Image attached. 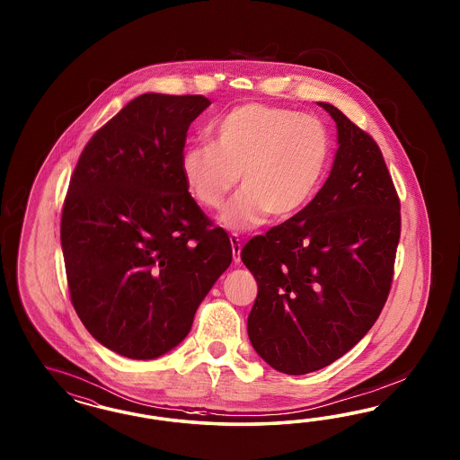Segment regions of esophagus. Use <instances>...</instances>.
<instances>
[{"mask_svg":"<svg viewBox=\"0 0 460 460\" xmlns=\"http://www.w3.org/2000/svg\"><path fill=\"white\" fill-rule=\"evenodd\" d=\"M231 248H233V260L237 265L241 261V239L236 234L231 236Z\"/></svg>","mask_w":460,"mask_h":460,"instance_id":"34e87169","label":"esophagus"}]
</instances>
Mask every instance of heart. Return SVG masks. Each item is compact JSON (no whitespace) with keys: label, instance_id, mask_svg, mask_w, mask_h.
<instances>
[{"label":"heart","instance_id":"1","mask_svg":"<svg viewBox=\"0 0 460 460\" xmlns=\"http://www.w3.org/2000/svg\"><path fill=\"white\" fill-rule=\"evenodd\" d=\"M214 145L183 150V181L206 209H219L236 189L243 190L226 206L221 223L248 231L273 219H290L308 206L329 167L332 141L315 114L246 102L233 108L212 128Z\"/></svg>","mask_w":460,"mask_h":460}]
</instances>
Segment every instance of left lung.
I'll list each match as a JSON object with an SVG mask.
<instances>
[{
    "label": "left lung",
    "mask_w": 460,
    "mask_h": 460,
    "mask_svg": "<svg viewBox=\"0 0 460 460\" xmlns=\"http://www.w3.org/2000/svg\"><path fill=\"white\" fill-rule=\"evenodd\" d=\"M319 106L337 128L329 179L296 216L241 251L258 281L251 344L293 376L337 361L375 325L402 229L400 199L376 141L332 104Z\"/></svg>",
    "instance_id": "obj_1"
}]
</instances>
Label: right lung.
Here are the masks:
<instances>
[{
  "label": "right lung",
  "mask_w": 460,
  "mask_h": 460,
  "mask_svg": "<svg viewBox=\"0 0 460 460\" xmlns=\"http://www.w3.org/2000/svg\"><path fill=\"white\" fill-rule=\"evenodd\" d=\"M209 106L141 94L89 139L70 179L60 221L70 300L89 334L129 359L177 348L233 261L181 177L187 129Z\"/></svg>",
  "instance_id": "1"
}]
</instances>
